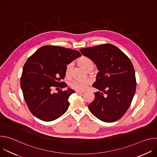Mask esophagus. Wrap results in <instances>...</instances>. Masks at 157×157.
Segmentation results:
<instances>
[{
    "label": "esophagus",
    "mask_w": 157,
    "mask_h": 157,
    "mask_svg": "<svg viewBox=\"0 0 157 157\" xmlns=\"http://www.w3.org/2000/svg\"><path fill=\"white\" fill-rule=\"evenodd\" d=\"M76 93L77 94H81L84 93V91H76Z\"/></svg>",
    "instance_id": "34e87169"
}]
</instances>
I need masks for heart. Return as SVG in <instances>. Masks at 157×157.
I'll list each match as a JSON object with an SVG mask.
<instances>
[{"instance_id":"heart-1","label":"heart","mask_w":157,"mask_h":157,"mask_svg":"<svg viewBox=\"0 0 157 157\" xmlns=\"http://www.w3.org/2000/svg\"><path fill=\"white\" fill-rule=\"evenodd\" d=\"M78 64L84 68L86 71H88L89 70L93 69L94 67V64L93 61L86 56H82L80 58L78 61ZM73 69V63H70L66 66L65 73L66 75L69 76ZM90 84V81L88 80H77L75 79L71 81L70 85V86L76 90L78 91H84L87 87L88 85Z\"/></svg>"}]
</instances>
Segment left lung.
<instances>
[{"label":"left lung","mask_w":157,"mask_h":157,"mask_svg":"<svg viewBox=\"0 0 157 157\" xmlns=\"http://www.w3.org/2000/svg\"><path fill=\"white\" fill-rule=\"evenodd\" d=\"M82 55L91 59L99 71L93 86L94 101L88 105L91 113L105 122L121 119L130 107L136 90L133 64L119 48L112 44L82 48Z\"/></svg>","instance_id":"8db88e82"}]
</instances>
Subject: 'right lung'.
<instances>
[{"instance_id":"obj_1","label":"right lung","mask_w":157,"mask_h":157,"mask_svg":"<svg viewBox=\"0 0 157 157\" xmlns=\"http://www.w3.org/2000/svg\"><path fill=\"white\" fill-rule=\"evenodd\" d=\"M77 50L47 45L40 47L25 63L20 86L25 102L31 113L46 122L54 121L68 110L69 97L75 91L68 89L53 93V87L63 88L60 82L66 75V66L81 56Z\"/></svg>"}]
</instances>
